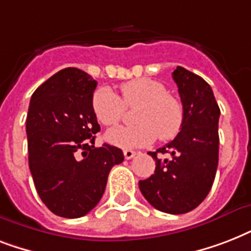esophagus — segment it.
<instances>
[{
    "label": "esophagus",
    "mask_w": 251,
    "mask_h": 251,
    "mask_svg": "<svg viewBox=\"0 0 251 251\" xmlns=\"http://www.w3.org/2000/svg\"><path fill=\"white\" fill-rule=\"evenodd\" d=\"M135 155H137V153H135V151H131V150H125V151H124V156H125L126 160H130V159H133Z\"/></svg>",
    "instance_id": "esophagus-1"
}]
</instances>
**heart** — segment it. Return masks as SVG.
Instances as JSON below:
<instances>
[{"label": "heart", "instance_id": "b5f03b06", "mask_svg": "<svg viewBox=\"0 0 251 251\" xmlns=\"http://www.w3.org/2000/svg\"><path fill=\"white\" fill-rule=\"evenodd\" d=\"M122 100L109 88H100L92 96V109L98 121L113 126L124 116L126 106H139L135 113L138 125L117 126L106 133V141L114 147L133 150L151 145L156 138L167 142L178 135L183 124V106L168 94L163 83L139 78L121 86Z\"/></svg>", "mask_w": 251, "mask_h": 251}]
</instances>
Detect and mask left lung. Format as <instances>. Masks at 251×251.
I'll list each match as a JSON object with an SVG mask.
<instances>
[{
  "mask_svg": "<svg viewBox=\"0 0 251 251\" xmlns=\"http://www.w3.org/2000/svg\"><path fill=\"white\" fill-rule=\"evenodd\" d=\"M172 76L182 101V129L164 147L149 152L156 168L151 177L139 181V189L156 210L179 215L198 207L212 187L219 163L220 109L203 78L181 66ZM159 153L170 157L161 159Z\"/></svg>",
  "mask_w": 251,
  "mask_h": 251,
  "instance_id": "obj_1",
  "label": "left lung"
}]
</instances>
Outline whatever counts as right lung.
<instances>
[{
	"label": "right lung",
	"mask_w": 251,
	"mask_h": 251,
	"mask_svg": "<svg viewBox=\"0 0 251 251\" xmlns=\"http://www.w3.org/2000/svg\"><path fill=\"white\" fill-rule=\"evenodd\" d=\"M96 84L83 70L64 69L45 80L29 101V171L43 203L61 218L88 214L104 194L110 169L124 161L114 146L95 147L100 131L92 109Z\"/></svg>",
	"instance_id": "obj_1"
}]
</instances>
